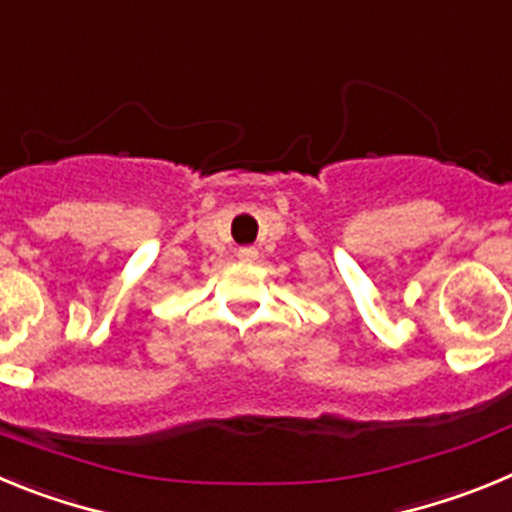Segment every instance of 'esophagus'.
I'll list each match as a JSON object with an SVG mask.
<instances>
[{
    "mask_svg": "<svg viewBox=\"0 0 512 512\" xmlns=\"http://www.w3.org/2000/svg\"><path fill=\"white\" fill-rule=\"evenodd\" d=\"M238 259L246 261V264H251V261L259 259V251H256L253 246H243V248H238Z\"/></svg>",
    "mask_w": 512,
    "mask_h": 512,
    "instance_id": "obj_1",
    "label": "esophagus"
}]
</instances>
